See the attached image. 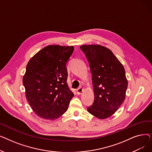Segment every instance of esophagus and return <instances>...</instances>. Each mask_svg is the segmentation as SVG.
<instances>
[{"instance_id": "1", "label": "esophagus", "mask_w": 152, "mask_h": 152, "mask_svg": "<svg viewBox=\"0 0 152 152\" xmlns=\"http://www.w3.org/2000/svg\"><path fill=\"white\" fill-rule=\"evenodd\" d=\"M83 89L82 87H79L78 89H76V92L77 95H80L83 92Z\"/></svg>"}]
</instances>
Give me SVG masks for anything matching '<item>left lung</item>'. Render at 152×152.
Here are the masks:
<instances>
[{
    "label": "left lung",
    "instance_id": "obj_1",
    "mask_svg": "<svg viewBox=\"0 0 152 152\" xmlns=\"http://www.w3.org/2000/svg\"><path fill=\"white\" fill-rule=\"evenodd\" d=\"M89 61L94 92L87 111L99 119L113 115L126 97L127 80L124 66L108 48L100 45L80 47Z\"/></svg>",
    "mask_w": 152,
    "mask_h": 152
}]
</instances>
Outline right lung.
Segmentation results:
<instances>
[{
    "mask_svg": "<svg viewBox=\"0 0 152 152\" xmlns=\"http://www.w3.org/2000/svg\"><path fill=\"white\" fill-rule=\"evenodd\" d=\"M73 51V46L50 45L28 63L23 84L29 105L39 116L53 120L68 110L74 94L67 84L66 65Z\"/></svg>",
    "mask_w": 152,
    "mask_h": 152,
    "instance_id": "1",
    "label": "right lung"
}]
</instances>
